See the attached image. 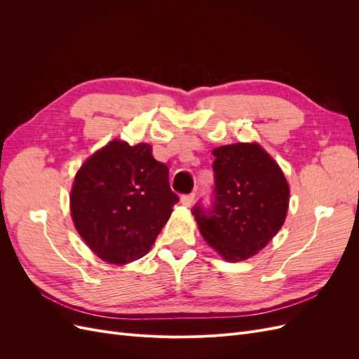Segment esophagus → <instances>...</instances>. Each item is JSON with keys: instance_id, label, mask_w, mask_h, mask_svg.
I'll return each instance as SVG.
<instances>
[{"instance_id": "1", "label": "esophagus", "mask_w": 359, "mask_h": 359, "mask_svg": "<svg viewBox=\"0 0 359 359\" xmlns=\"http://www.w3.org/2000/svg\"><path fill=\"white\" fill-rule=\"evenodd\" d=\"M194 202V193H190V194H184V196H181V203L184 206H191Z\"/></svg>"}]
</instances>
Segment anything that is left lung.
<instances>
[{"label": "left lung", "instance_id": "8db88e82", "mask_svg": "<svg viewBox=\"0 0 359 359\" xmlns=\"http://www.w3.org/2000/svg\"><path fill=\"white\" fill-rule=\"evenodd\" d=\"M215 202L193 215L208 245L227 262H241L265 248L285 224L289 182L278 163L257 142L212 149Z\"/></svg>", "mask_w": 359, "mask_h": 359}]
</instances>
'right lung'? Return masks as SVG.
<instances>
[{
    "label": "right lung",
    "mask_w": 359,
    "mask_h": 359,
    "mask_svg": "<svg viewBox=\"0 0 359 359\" xmlns=\"http://www.w3.org/2000/svg\"><path fill=\"white\" fill-rule=\"evenodd\" d=\"M178 196L168 166L149 144L114 139L83 161L70 191L76 231L91 252L112 265L145 256L166 224Z\"/></svg>",
    "instance_id": "obj_1"
}]
</instances>
